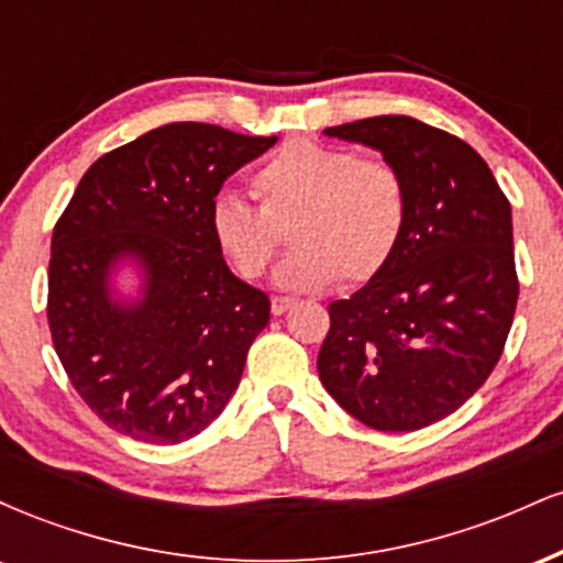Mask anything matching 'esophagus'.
Masks as SVG:
<instances>
[{
  "instance_id": "34e87169",
  "label": "esophagus",
  "mask_w": 563,
  "mask_h": 563,
  "mask_svg": "<svg viewBox=\"0 0 563 563\" xmlns=\"http://www.w3.org/2000/svg\"><path fill=\"white\" fill-rule=\"evenodd\" d=\"M294 303L296 301L288 299V296H273V314H286Z\"/></svg>"
}]
</instances>
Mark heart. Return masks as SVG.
Here are the masks:
<instances>
[{"instance_id": "1", "label": "heart", "mask_w": 563, "mask_h": 563, "mask_svg": "<svg viewBox=\"0 0 563 563\" xmlns=\"http://www.w3.org/2000/svg\"><path fill=\"white\" fill-rule=\"evenodd\" d=\"M260 206L219 192L209 206V232L224 262L256 280L275 260L283 230L296 249L280 262L275 283L286 290H318L341 277L344 286L373 280L405 235L410 192L386 158L349 147L290 140L251 177Z\"/></svg>"}]
</instances>
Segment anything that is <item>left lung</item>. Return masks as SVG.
Here are the masks:
<instances>
[{
	"instance_id": "obj_1",
	"label": "left lung",
	"mask_w": 563,
	"mask_h": 563,
	"mask_svg": "<svg viewBox=\"0 0 563 563\" xmlns=\"http://www.w3.org/2000/svg\"><path fill=\"white\" fill-rule=\"evenodd\" d=\"M325 134L384 153L410 214L391 262L328 307L320 380L371 429H423L474 397L506 349L519 301L510 203L468 142L410 115Z\"/></svg>"
}]
</instances>
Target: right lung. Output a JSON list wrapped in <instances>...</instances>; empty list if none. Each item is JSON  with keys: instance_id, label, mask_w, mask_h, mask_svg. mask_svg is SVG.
<instances>
[{"instance_id": "add662e5", "label": "right lung", "mask_w": 563, "mask_h": 563, "mask_svg": "<svg viewBox=\"0 0 563 563\" xmlns=\"http://www.w3.org/2000/svg\"><path fill=\"white\" fill-rule=\"evenodd\" d=\"M277 137L179 121L89 166L53 230L49 333L70 386L102 423L177 444L224 410L269 299L238 280L209 232V206L232 172ZM124 255L146 269V299H110Z\"/></svg>"}]
</instances>
